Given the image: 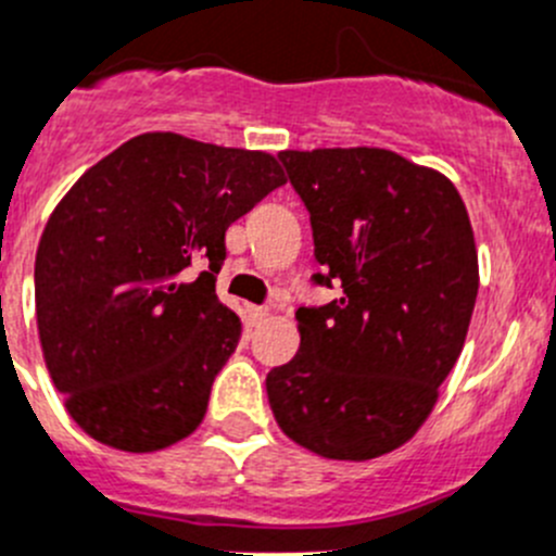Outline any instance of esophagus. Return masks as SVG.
I'll return each mask as SVG.
<instances>
[{
    "label": "esophagus",
    "instance_id": "34e87169",
    "mask_svg": "<svg viewBox=\"0 0 556 556\" xmlns=\"http://www.w3.org/2000/svg\"><path fill=\"white\" fill-rule=\"evenodd\" d=\"M249 318H252L254 324H261V320L268 318V307H249Z\"/></svg>",
    "mask_w": 556,
    "mask_h": 556
}]
</instances>
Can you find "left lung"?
Here are the masks:
<instances>
[{
	"label": "left lung",
	"mask_w": 556,
	"mask_h": 556,
	"mask_svg": "<svg viewBox=\"0 0 556 556\" xmlns=\"http://www.w3.org/2000/svg\"><path fill=\"white\" fill-rule=\"evenodd\" d=\"M313 222L315 282L342 295L299 307V354L266 376L288 439L331 460L406 444L464 349L480 271L453 180L383 148L279 153Z\"/></svg>",
	"instance_id": "left-lung-1"
}]
</instances>
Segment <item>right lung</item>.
Segmentation results:
<instances>
[{"label": "right lung", "mask_w": 556, "mask_h": 556, "mask_svg": "<svg viewBox=\"0 0 556 556\" xmlns=\"http://www.w3.org/2000/svg\"><path fill=\"white\" fill-rule=\"evenodd\" d=\"M285 180L263 150L153 131L98 161L51 211L35 257L40 349L96 442L155 453L194 433L241 337L216 299L225 232Z\"/></svg>", "instance_id": "add662e5"}]
</instances>
